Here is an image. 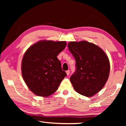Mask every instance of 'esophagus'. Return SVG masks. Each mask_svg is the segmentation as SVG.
<instances>
[{"label": "esophagus", "mask_w": 126, "mask_h": 126, "mask_svg": "<svg viewBox=\"0 0 126 126\" xmlns=\"http://www.w3.org/2000/svg\"><path fill=\"white\" fill-rule=\"evenodd\" d=\"M66 75L69 76V74H70V70H68L67 71H66Z\"/></svg>", "instance_id": "34e87169"}]
</instances>
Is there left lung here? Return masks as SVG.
Wrapping results in <instances>:
<instances>
[{
	"instance_id": "obj_1",
	"label": "left lung",
	"mask_w": 126,
	"mask_h": 126,
	"mask_svg": "<svg viewBox=\"0 0 126 126\" xmlns=\"http://www.w3.org/2000/svg\"><path fill=\"white\" fill-rule=\"evenodd\" d=\"M68 48L76 60V69L70 80L75 90L91 97L104 87L109 77V59L100 47L85 41L70 42Z\"/></svg>"
}]
</instances>
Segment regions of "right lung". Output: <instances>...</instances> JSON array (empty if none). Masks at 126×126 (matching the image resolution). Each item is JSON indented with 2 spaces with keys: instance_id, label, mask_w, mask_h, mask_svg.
Segmentation results:
<instances>
[{
  "instance_id": "add662e5",
  "label": "right lung",
  "mask_w": 126,
  "mask_h": 126,
  "mask_svg": "<svg viewBox=\"0 0 126 126\" xmlns=\"http://www.w3.org/2000/svg\"><path fill=\"white\" fill-rule=\"evenodd\" d=\"M66 46L65 41H40L31 46L22 61V77L36 95L47 97L57 90L66 73L57 56Z\"/></svg>"
}]
</instances>
